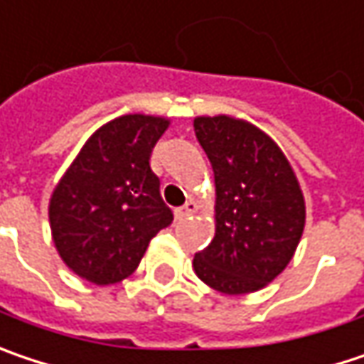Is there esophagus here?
Returning a JSON list of instances; mask_svg holds the SVG:
<instances>
[{"instance_id":"esophagus-1","label":"esophagus","mask_w":364,"mask_h":364,"mask_svg":"<svg viewBox=\"0 0 364 364\" xmlns=\"http://www.w3.org/2000/svg\"><path fill=\"white\" fill-rule=\"evenodd\" d=\"M196 212H198V203L193 202V200H189L185 205H181V208H177V210H175L177 218H187V216H191V214H196Z\"/></svg>"}]
</instances>
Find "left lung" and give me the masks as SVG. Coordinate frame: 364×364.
Listing matches in <instances>:
<instances>
[{
    "label": "left lung",
    "mask_w": 364,
    "mask_h": 364,
    "mask_svg": "<svg viewBox=\"0 0 364 364\" xmlns=\"http://www.w3.org/2000/svg\"><path fill=\"white\" fill-rule=\"evenodd\" d=\"M214 171L216 232L193 269L210 289L249 294L292 259L305 228V198L280 146L245 119H193Z\"/></svg>",
    "instance_id": "1"
}]
</instances>
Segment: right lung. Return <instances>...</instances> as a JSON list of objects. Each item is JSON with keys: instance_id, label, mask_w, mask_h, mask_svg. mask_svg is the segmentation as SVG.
<instances>
[{"instance_id": "right-lung-1", "label": "right lung", "mask_w": 364, "mask_h": 364, "mask_svg": "<svg viewBox=\"0 0 364 364\" xmlns=\"http://www.w3.org/2000/svg\"><path fill=\"white\" fill-rule=\"evenodd\" d=\"M168 119L121 115L86 139L55 185L49 223L59 257L75 276L115 284L132 276L148 243L173 223L150 154Z\"/></svg>"}]
</instances>
